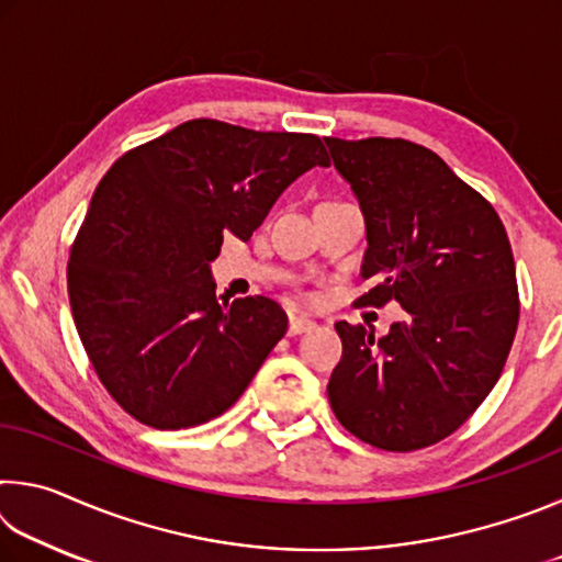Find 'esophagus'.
I'll list each match as a JSON object with an SVG mask.
<instances>
[{"instance_id":"obj_1","label":"esophagus","mask_w":562,"mask_h":562,"mask_svg":"<svg viewBox=\"0 0 562 562\" xmlns=\"http://www.w3.org/2000/svg\"><path fill=\"white\" fill-rule=\"evenodd\" d=\"M315 327H317V325H315V322H312L310 317H304V315H290V327H288L290 335H304V331H312Z\"/></svg>"}]
</instances>
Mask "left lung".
<instances>
[{
    "label": "left lung",
    "mask_w": 562,
    "mask_h": 562,
    "mask_svg": "<svg viewBox=\"0 0 562 562\" xmlns=\"http://www.w3.org/2000/svg\"><path fill=\"white\" fill-rule=\"evenodd\" d=\"M367 217L357 307L396 300L374 339L337 322L329 406L359 441L418 451L451 436L496 386L518 329L516 262L501 217L434 150L404 138H325Z\"/></svg>",
    "instance_id": "8db88e82"
}]
</instances>
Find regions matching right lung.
<instances>
[{"label": "right lung", "instance_id": "right-lung-1", "mask_svg": "<svg viewBox=\"0 0 562 562\" xmlns=\"http://www.w3.org/2000/svg\"><path fill=\"white\" fill-rule=\"evenodd\" d=\"M312 166H329L315 133L193 119L101 178L66 280L93 372L136 422L190 429L221 416L284 337L274 300L217 302L211 262L225 233L250 240Z\"/></svg>", "mask_w": 562, "mask_h": 562}]
</instances>
